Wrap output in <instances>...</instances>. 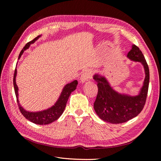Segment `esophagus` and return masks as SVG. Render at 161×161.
Instances as JSON below:
<instances>
[{
    "label": "esophagus",
    "mask_w": 161,
    "mask_h": 161,
    "mask_svg": "<svg viewBox=\"0 0 161 161\" xmlns=\"http://www.w3.org/2000/svg\"><path fill=\"white\" fill-rule=\"evenodd\" d=\"M92 72H92V70L91 69L85 70L83 72V73H82L81 75V77H80V82H82V83H83V82H85V81L88 80L89 79H91L92 76V75L93 74Z\"/></svg>",
    "instance_id": "1"
}]
</instances>
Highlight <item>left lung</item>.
Listing matches in <instances>:
<instances>
[{
  "instance_id": "obj_1",
  "label": "left lung",
  "mask_w": 161,
  "mask_h": 161,
  "mask_svg": "<svg viewBox=\"0 0 161 161\" xmlns=\"http://www.w3.org/2000/svg\"><path fill=\"white\" fill-rule=\"evenodd\" d=\"M127 57L131 60L140 62L144 69L143 85L137 95L119 93L112 88L105 76L99 74L93 76L98 86L94 109L99 118L106 122L121 124L135 118L143 109L147 100L150 79L147 62L142 52L136 45L131 46Z\"/></svg>"
}]
</instances>
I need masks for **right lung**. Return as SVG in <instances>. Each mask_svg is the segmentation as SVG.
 <instances>
[{
  "label": "right lung",
  "mask_w": 161,
  "mask_h": 161,
  "mask_svg": "<svg viewBox=\"0 0 161 161\" xmlns=\"http://www.w3.org/2000/svg\"><path fill=\"white\" fill-rule=\"evenodd\" d=\"M42 36H38L35 39L30 42H28L27 44L24 46L23 50L21 51L19 55V59H20L21 55L24 51L26 50L30 47L31 44L37 40ZM16 76H17V67L15 70H14V77H13V85L14 89V92H15V95L17 97V101L19 106V108L20 109L21 113L25 118L28 119L29 121H31V122L38 124V125H46L52 123L53 121L57 120L60 118L61 115L63 114L66 108V105L67 103L68 99H69V97L71 94V92L74 91L76 89L78 85V81L76 80L72 81L70 83H68L64 86L63 88L61 94L55 104L51 108H48L47 109L40 111H36V112H31L26 111L23 107L19 103V94H18V86L16 84Z\"/></svg>",
  "instance_id": "1"
}]
</instances>
